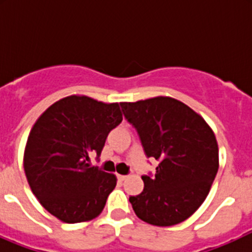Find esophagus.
<instances>
[{
  "mask_svg": "<svg viewBox=\"0 0 252 252\" xmlns=\"http://www.w3.org/2000/svg\"><path fill=\"white\" fill-rule=\"evenodd\" d=\"M117 178H118L119 182H123V180L126 179V175H122V174H117Z\"/></svg>",
  "mask_w": 252,
  "mask_h": 252,
  "instance_id": "34e87169",
  "label": "esophagus"
}]
</instances>
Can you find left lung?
<instances>
[{
    "mask_svg": "<svg viewBox=\"0 0 252 252\" xmlns=\"http://www.w3.org/2000/svg\"><path fill=\"white\" fill-rule=\"evenodd\" d=\"M147 157L159 162L142 175L144 190L129 197L135 215L157 227L188 220L205 201L217 174L218 144L200 114L168 96L121 102Z\"/></svg>",
    "mask_w": 252,
    "mask_h": 252,
    "instance_id": "1",
    "label": "left lung"
}]
</instances>
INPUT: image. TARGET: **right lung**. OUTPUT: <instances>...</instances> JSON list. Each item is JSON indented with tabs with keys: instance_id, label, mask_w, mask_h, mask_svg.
<instances>
[{
	"instance_id": "1",
	"label": "right lung",
	"mask_w": 252,
	"mask_h": 252,
	"mask_svg": "<svg viewBox=\"0 0 252 252\" xmlns=\"http://www.w3.org/2000/svg\"><path fill=\"white\" fill-rule=\"evenodd\" d=\"M123 121L117 102L72 95L37 118L24 150V172L32 194L65 223L88 222L102 212L116 175L90 166L112 129Z\"/></svg>"
}]
</instances>
